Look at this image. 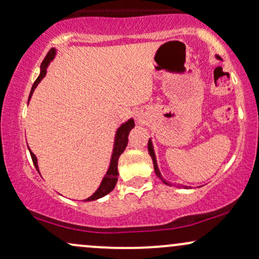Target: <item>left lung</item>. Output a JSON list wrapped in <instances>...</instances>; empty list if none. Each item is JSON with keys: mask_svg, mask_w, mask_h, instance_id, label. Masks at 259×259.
<instances>
[{"mask_svg": "<svg viewBox=\"0 0 259 259\" xmlns=\"http://www.w3.org/2000/svg\"><path fill=\"white\" fill-rule=\"evenodd\" d=\"M218 59H221V57H219V56H215ZM147 147H148V153H150V156H151V158H152V162H153V167H154V173H156V175L157 177L159 178L160 180L163 181V183L165 184V185H169V186H171L170 184L168 183V181H165L164 179H163V177H162V174H160V171H159V169H158V165H157V159H156V154H154V150H153V145H152V140H148V145H147Z\"/></svg>", "mask_w": 259, "mask_h": 259, "instance_id": "8db88e82", "label": "left lung"}]
</instances>
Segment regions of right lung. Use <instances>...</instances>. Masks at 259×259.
Masks as SVG:
<instances>
[{
  "mask_svg": "<svg viewBox=\"0 0 259 259\" xmlns=\"http://www.w3.org/2000/svg\"><path fill=\"white\" fill-rule=\"evenodd\" d=\"M56 53H57V52H56V49L50 50V52L47 53L46 57H45V59L42 61V63H41L40 75L37 76V79L35 80L34 85H32L30 95H29V100L31 99V95L34 94V90L36 89L38 82H40L41 80L45 78V75H46L47 67H49V64L53 61V58L56 57ZM134 126H135L134 119H129V120H126L125 123L121 124L119 127H118L117 132H115L114 145H113V152H112L111 163H109L108 170H107V173L105 174V177H103L102 181H101L99 189H97L96 191L94 192V195H91L90 197L86 198V200H82V201L90 202V201L99 200V198L103 197V196H106L107 194H109V192H111L112 190L114 189L115 184H117V181H118V175H119V173H118V159H119V156L124 152V150H125V147L127 145V136H129L130 130H132ZM29 152H30L32 163H34L35 168H36L37 171H38L36 156H35V154L31 152L30 148H29Z\"/></svg>",
  "mask_w": 259,
  "mask_h": 259,
  "instance_id": "1",
  "label": "right lung"
}]
</instances>
